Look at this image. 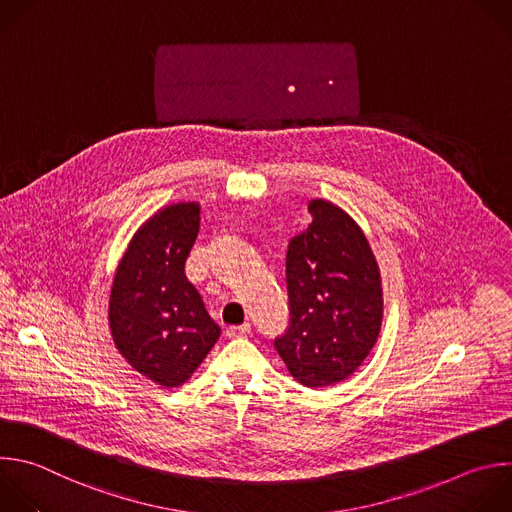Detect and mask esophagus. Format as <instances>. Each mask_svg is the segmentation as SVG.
Wrapping results in <instances>:
<instances>
[{"label": "esophagus", "mask_w": 512, "mask_h": 512, "mask_svg": "<svg viewBox=\"0 0 512 512\" xmlns=\"http://www.w3.org/2000/svg\"><path fill=\"white\" fill-rule=\"evenodd\" d=\"M251 331V325L249 323H243V325H229L227 327V337H243Z\"/></svg>", "instance_id": "34e87169"}]
</instances>
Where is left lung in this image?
<instances>
[{
	"label": "left lung",
	"mask_w": 512,
	"mask_h": 512,
	"mask_svg": "<svg viewBox=\"0 0 512 512\" xmlns=\"http://www.w3.org/2000/svg\"><path fill=\"white\" fill-rule=\"evenodd\" d=\"M311 223L287 247L289 327L275 350L307 388L352 376L378 342L380 267L360 225L337 205L309 201Z\"/></svg>",
	"instance_id": "1"
}]
</instances>
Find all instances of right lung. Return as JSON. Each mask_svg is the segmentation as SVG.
I'll return each mask as SVG.
<instances>
[{"mask_svg":"<svg viewBox=\"0 0 512 512\" xmlns=\"http://www.w3.org/2000/svg\"><path fill=\"white\" fill-rule=\"evenodd\" d=\"M199 227V203L156 211L130 239L110 289L114 346L136 372L164 388L183 386L221 335L185 275Z\"/></svg>","mask_w":512,"mask_h":512,"instance_id":"1","label":"right lung"}]
</instances>
